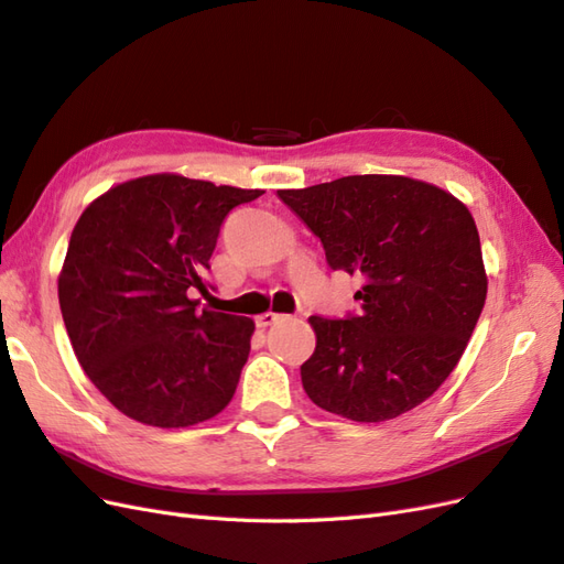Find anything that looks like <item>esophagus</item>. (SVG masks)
<instances>
[{"label": "esophagus", "instance_id": "esophagus-1", "mask_svg": "<svg viewBox=\"0 0 564 564\" xmlns=\"http://www.w3.org/2000/svg\"><path fill=\"white\" fill-rule=\"evenodd\" d=\"M281 319H283V314H273V312H267V314H262V316H257V326H259V328H267V326L279 324Z\"/></svg>", "mask_w": 564, "mask_h": 564}]
</instances>
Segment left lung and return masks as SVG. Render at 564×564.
I'll use <instances>...</instances> for the list:
<instances>
[{"label":"left lung","mask_w":564,"mask_h":564,"mask_svg":"<svg viewBox=\"0 0 564 564\" xmlns=\"http://www.w3.org/2000/svg\"><path fill=\"white\" fill-rule=\"evenodd\" d=\"M279 197L322 240L330 269L365 279L357 316H310L316 348L300 367L310 400L362 424L422 405L457 367L486 302L469 209L438 185L381 173Z\"/></svg>","instance_id":"left-lung-1"}]
</instances>
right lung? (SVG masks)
Returning <instances> with one entry per match:
<instances>
[{
    "label": "right lung",
    "mask_w": 564,
    "mask_h": 564,
    "mask_svg": "<svg viewBox=\"0 0 564 564\" xmlns=\"http://www.w3.org/2000/svg\"><path fill=\"white\" fill-rule=\"evenodd\" d=\"M264 191L150 173L109 187L74 226L59 307L80 367L131 420L183 429L219 414L254 322L197 310L226 214Z\"/></svg>",
    "instance_id": "1"
}]
</instances>
